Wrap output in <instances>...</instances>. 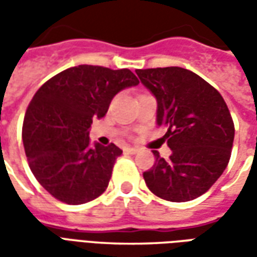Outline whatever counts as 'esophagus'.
<instances>
[{"label":"esophagus","mask_w":257,"mask_h":257,"mask_svg":"<svg viewBox=\"0 0 257 257\" xmlns=\"http://www.w3.org/2000/svg\"><path fill=\"white\" fill-rule=\"evenodd\" d=\"M125 151H126L128 154H136V153H139V149H136V147H126Z\"/></svg>","instance_id":"34e87169"}]
</instances>
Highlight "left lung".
<instances>
[{
    "label": "left lung",
    "mask_w": 257,
    "mask_h": 257,
    "mask_svg": "<svg viewBox=\"0 0 257 257\" xmlns=\"http://www.w3.org/2000/svg\"><path fill=\"white\" fill-rule=\"evenodd\" d=\"M157 97V123L167 128L169 160L156 162L143 178L153 194L186 202L206 193L231 157L234 122L226 101L204 78L182 67L136 70Z\"/></svg>",
    "instance_id": "left-lung-1"
}]
</instances>
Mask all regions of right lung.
Wrapping results in <instances>:
<instances>
[{
  "instance_id": "obj_1",
  "label": "right lung",
  "mask_w": 257,
  "mask_h": 257,
  "mask_svg": "<svg viewBox=\"0 0 257 257\" xmlns=\"http://www.w3.org/2000/svg\"><path fill=\"white\" fill-rule=\"evenodd\" d=\"M139 84L128 68L81 64L48 79L26 111L22 138L31 172L52 197L68 205L104 193L122 150L89 146L93 118L106 115L119 90Z\"/></svg>"
}]
</instances>
